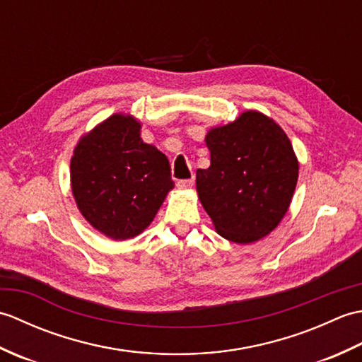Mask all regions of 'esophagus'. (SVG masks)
<instances>
[{"label": "esophagus", "instance_id": "1", "mask_svg": "<svg viewBox=\"0 0 362 362\" xmlns=\"http://www.w3.org/2000/svg\"><path fill=\"white\" fill-rule=\"evenodd\" d=\"M193 185H194V179H185V180L177 182V187H179L180 189H189V188H193Z\"/></svg>", "mask_w": 362, "mask_h": 362}]
</instances>
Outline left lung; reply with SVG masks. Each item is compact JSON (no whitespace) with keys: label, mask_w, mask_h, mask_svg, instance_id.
I'll return each instance as SVG.
<instances>
[{"label":"left lung","mask_w":362,"mask_h":362,"mask_svg":"<svg viewBox=\"0 0 362 362\" xmlns=\"http://www.w3.org/2000/svg\"><path fill=\"white\" fill-rule=\"evenodd\" d=\"M210 168L197 169L196 188L216 232L236 244L269 235L286 214L298 161L284 130L247 110L205 136Z\"/></svg>","instance_id":"left-lung-1"}]
</instances>
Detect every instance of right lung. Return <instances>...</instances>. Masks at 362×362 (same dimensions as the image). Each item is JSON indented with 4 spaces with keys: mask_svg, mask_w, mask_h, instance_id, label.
<instances>
[{
    "mask_svg": "<svg viewBox=\"0 0 362 362\" xmlns=\"http://www.w3.org/2000/svg\"><path fill=\"white\" fill-rule=\"evenodd\" d=\"M141 124L115 113L83 135L71 157V189L82 216L117 241L140 235L174 188L163 152L144 143Z\"/></svg>",
    "mask_w": 362,
    "mask_h": 362,
    "instance_id": "obj_1",
    "label": "right lung"
}]
</instances>
